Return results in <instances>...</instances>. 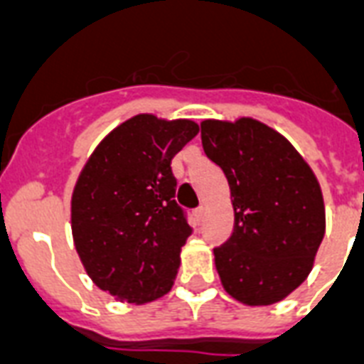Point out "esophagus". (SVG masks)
Segmentation results:
<instances>
[{
	"label": "esophagus",
	"instance_id": "obj_1",
	"mask_svg": "<svg viewBox=\"0 0 364 364\" xmlns=\"http://www.w3.org/2000/svg\"><path fill=\"white\" fill-rule=\"evenodd\" d=\"M203 218H204V206H199V208L195 210V219H197V221H200Z\"/></svg>",
	"mask_w": 364,
	"mask_h": 364
}]
</instances>
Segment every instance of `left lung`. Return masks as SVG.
Instances as JSON below:
<instances>
[{"label":"left lung","instance_id":"1","mask_svg":"<svg viewBox=\"0 0 364 364\" xmlns=\"http://www.w3.org/2000/svg\"><path fill=\"white\" fill-rule=\"evenodd\" d=\"M200 139L234 208L232 234L214 249L221 284L251 307L281 301L309 277L326 234L316 176L287 137L251 117L203 121Z\"/></svg>","mask_w":364,"mask_h":364}]
</instances>
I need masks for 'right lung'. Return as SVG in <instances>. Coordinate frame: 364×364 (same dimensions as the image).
<instances>
[{
  "mask_svg": "<svg viewBox=\"0 0 364 364\" xmlns=\"http://www.w3.org/2000/svg\"><path fill=\"white\" fill-rule=\"evenodd\" d=\"M199 134L189 119L135 115L100 141L72 191L74 245L92 283L119 301L169 292L191 227L171 160Z\"/></svg>",
  "mask_w": 364,
  "mask_h": 364,
  "instance_id": "add662e5",
  "label": "right lung"
}]
</instances>
